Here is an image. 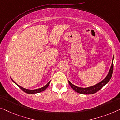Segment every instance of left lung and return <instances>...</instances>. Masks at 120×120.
Listing matches in <instances>:
<instances>
[{"instance_id": "1", "label": "left lung", "mask_w": 120, "mask_h": 120, "mask_svg": "<svg viewBox=\"0 0 120 120\" xmlns=\"http://www.w3.org/2000/svg\"><path fill=\"white\" fill-rule=\"evenodd\" d=\"M113 60H114V56L112 58V63L111 67L109 69V71L106 76V77L103 79L102 81L100 82L99 83L96 84L95 85L93 86L87 87V88H81V87H79L76 86L71 83L70 81H68V83L70 85V86L73 88V90H74L76 92L80 94H92L95 93L99 91L100 89H101L102 87L104 86L109 81V80L111 79L112 74V72H113Z\"/></svg>"}]
</instances>
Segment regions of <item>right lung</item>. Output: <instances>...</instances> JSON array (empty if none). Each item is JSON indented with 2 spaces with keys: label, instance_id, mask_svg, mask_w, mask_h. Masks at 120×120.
I'll return each mask as SVG.
<instances>
[{
  "label": "right lung",
  "instance_id": "1",
  "mask_svg": "<svg viewBox=\"0 0 120 120\" xmlns=\"http://www.w3.org/2000/svg\"><path fill=\"white\" fill-rule=\"evenodd\" d=\"M12 81L15 84V85H17L18 86L19 88H20L21 90L24 91V92L26 93L27 94H35V93H40V92H41L42 91H44L45 89L47 88L48 86H49V83L51 81H50L49 82H48L47 85H46L45 86L41 87V88H38V89H26V88H23V87L20 86L18 85L17 83H16L15 82H14L13 80L12 79Z\"/></svg>",
  "mask_w": 120,
  "mask_h": 120
}]
</instances>
